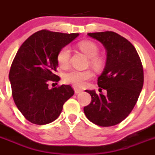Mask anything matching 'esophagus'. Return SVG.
I'll use <instances>...</instances> for the list:
<instances>
[{"label":"esophagus","instance_id":"1","mask_svg":"<svg viewBox=\"0 0 155 155\" xmlns=\"http://www.w3.org/2000/svg\"><path fill=\"white\" fill-rule=\"evenodd\" d=\"M82 90L81 89H79V88H74V92L76 93V94H78V93H81L82 92Z\"/></svg>","mask_w":155,"mask_h":155}]
</instances>
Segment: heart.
Returning a JSON list of instances; mask_svg holds the SVG:
<instances>
[{"label":"heart","mask_w":155,"mask_h":155,"mask_svg":"<svg viewBox=\"0 0 155 155\" xmlns=\"http://www.w3.org/2000/svg\"><path fill=\"white\" fill-rule=\"evenodd\" d=\"M79 50L85 54L90 59V64L95 70H100L103 68L105 61L102 57L98 56L99 49L94 42L89 40H84L78 44ZM71 50L68 46H64L59 50L57 54V61L59 67L65 69L69 65ZM93 74L91 71H77L71 70L64 75V81L66 84H70L78 87H81L85 85L86 81L91 79Z\"/></svg>","instance_id":"heart-1"}]
</instances>
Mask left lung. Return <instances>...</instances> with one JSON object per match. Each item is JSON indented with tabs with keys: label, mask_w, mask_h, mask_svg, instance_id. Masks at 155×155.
Listing matches in <instances>:
<instances>
[{
	"label": "left lung",
	"mask_w": 155,
	"mask_h": 155,
	"mask_svg": "<svg viewBox=\"0 0 155 155\" xmlns=\"http://www.w3.org/2000/svg\"><path fill=\"white\" fill-rule=\"evenodd\" d=\"M103 44L107 58L98 85L107 94L88 91L90 104L84 107L86 117L100 127H111L125 120L136 105L143 84V70L136 49L114 31L88 33Z\"/></svg>",
	"instance_id": "8db88e82"
}]
</instances>
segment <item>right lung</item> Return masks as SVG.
<instances>
[{
  "label": "right lung",
  "mask_w": 155,
  "mask_h": 155,
  "mask_svg": "<svg viewBox=\"0 0 155 155\" xmlns=\"http://www.w3.org/2000/svg\"><path fill=\"white\" fill-rule=\"evenodd\" d=\"M78 33L40 30L29 36L18 50L9 72L12 97L24 117L37 125L57 120L63 105L74 93L70 85L49 88L58 82L57 54Z\"/></svg>",
  "instance_id": "obj_1"
}]
</instances>
